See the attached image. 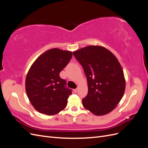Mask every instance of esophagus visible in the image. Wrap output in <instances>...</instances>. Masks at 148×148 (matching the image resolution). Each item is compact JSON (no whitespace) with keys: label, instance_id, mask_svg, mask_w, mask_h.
<instances>
[{"label":"esophagus","instance_id":"esophagus-1","mask_svg":"<svg viewBox=\"0 0 148 148\" xmlns=\"http://www.w3.org/2000/svg\"><path fill=\"white\" fill-rule=\"evenodd\" d=\"M73 91H74V92L76 93V92H77V91H78V88H76V89H73Z\"/></svg>","mask_w":148,"mask_h":148}]
</instances>
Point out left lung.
<instances>
[{"label": "left lung", "instance_id": "8db88e82", "mask_svg": "<svg viewBox=\"0 0 148 148\" xmlns=\"http://www.w3.org/2000/svg\"><path fill=\"white\" fill-rule=\"evenodd\" d=\"M73 53L87 78L88 92L82 99L84 107L96 115L109 113L122 99L125 89L123 71L117 59L99 46H89Z\"/></svg>", "mask_w": 148, "mask_h": 148}]
</instances>
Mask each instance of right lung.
Returning a JSON list of instances; mask_svg holds the SVG:
<instances>
[{
	"label": "right lung",
	"instance_id": "1",
	"mask_svg": "<svg viewBox=\"0 0 148 148\" xmlns=\"http://www.w3.org/2000/svg\"><path fill=\"white\" fill-rule=\"evenodd\" d=\"M72 52L53 48L40 56L26 75V92L34 109L47 115L64 109L71 89L60 77V72L69 64Z\"/></svg>",
	"mask_w": 148,
	"mask_h": 148
}]
</instances>
